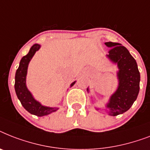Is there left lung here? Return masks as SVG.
Returning <instances> with one entry per match:
<instances>
[{
    "instance_id": "left-lung-1",
    "label": "left lung",
    "mask_w": 150,
    "mask_h": 150,
    "mask_svg": "<svg viewBox=\"0 0 150 150\" xmlns=\"http://www.w3.org/2000/svg\"><path fill=\"white\" fill-rule=\"evenodd\" d=\"M105 44L110 47L107 56L113 62L117 63L119 69V88L111 96L106 110L109 115L115 116L129 110L137 98L140 75L136 60L126 47L112 41Z\"/></svg>"
}]
</instances>
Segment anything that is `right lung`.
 Wrapping results in <instances>:
<instances>
[{
  "instance_id": "obj_1",
  "label": "right lung",
  "mask_w": 150,
  "mask_h": 150,
  "mask_svg": "<svg viewBox=\"0 0 150 150\" xmlns=\"http://www.w3.org/2000/svg\"><path fill=\"white\" fill-rule=\"evenodd\" d=\"M39 48V45L35 44L31 47L28 54H26L21 58L19 67L17 69L15 74L14 88H15L16 94H17L18 99L20 100L21 103L24 109L33 115H37V116H43V115H48L53 112H55L58 108H50V107L41 105L38 102L34 99L30 92L27 88L26 84H25L28 63L35 52ZM75 82H73L71 86H72Z\"/></svg>"
}]
</instances>
